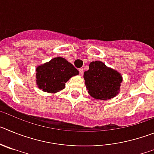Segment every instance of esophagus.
<instances>
[{
  "mask_svg": "<svg viewBox=\"0 0 154 154\" xmlns=\"http://www.w3.org/2000/svg\"><path fill=\"white\" fill-rule=\"evenodd\" d=\"M79 73L81 75H83V69H79Z\"/></svg>",
  "mask_w": 154,
  "mask_h": 154,
  "instance_id": "obj_1",
  "label": "esophagus"
}]
</instances>
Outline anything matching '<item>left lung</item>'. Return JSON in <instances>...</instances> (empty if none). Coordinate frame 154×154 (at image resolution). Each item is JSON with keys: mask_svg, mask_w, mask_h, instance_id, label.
Instances as JSON below:
<instances>
[{"mask_svg": "<svg viewBox=\"0 0 154 154\" xmlns=\"http://www.w3.org/2000/svg\"><path fill=\"white\" fill-rule=\"evenodd\" d=\"M89 67L83 78L89 95L99 100H107L117 96L123 81L122 75L100 61L90 62Z\"/></svg>", "mask_w": 154, "mask_h": 154, "instance_id": "left-lung-1", "label": "left lung"}]
</instances>
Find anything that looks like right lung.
<instances>
[{
  "mask_svg": "<svg viewBox=\"0 0 154 154\" xmlns=\"http://www.w3.org/2000/svg\"><path fill=\"white\" fill-rule=\"evenodd\" d=\"M79 74L72 64L65 58L56 57L36 68V84L38 89L48 93H56L65 89L72 76Z\"/></svg>",
  "mask_w": 154,
  "mask_h": 154,
  "instance_id": "obj_1",
  "label": "right lung"
}]
</instances>
